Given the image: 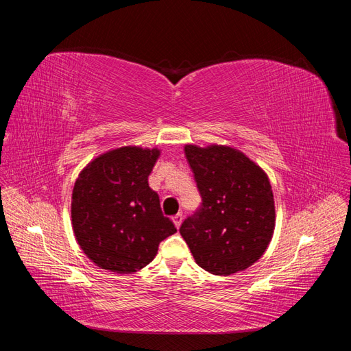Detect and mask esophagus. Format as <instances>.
Instances as JSON below:
<instances>
[{"mask_svg":"<svg viewBox=\"0 0 351 351\" xmlns=\"http://www.w3.org/2000/svg\"><path fill=\"white\" fill-rule=\"evenodd\" d=\"M173 222H174V226H176L177 228H180V226H182V222H183V215H182V214L174 215V217H173Z\"/></svg>","mask_w":351,"mask_h":351,"instance_id":"34e87169","label":"esophagus"}]
</instances>
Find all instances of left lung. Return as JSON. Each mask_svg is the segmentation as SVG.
I'll use <instances>...</instances> for the list:
<instances>
[{
	"label": "left lung",
	"mask_w": 351,
	"mask_h": 351,
	"mask_svg": "<svg viewBox=\"0 0 351 351\" xmlns=\"http://www.w3.org/2000/svg\"><path fill=\"white\" fill-rule=\"evenodd\" d=\"M202 206L184 219L180 234L196 263L215 275H231L259 261L275 228L269 178L234 147L186 145Z\"/></svg>",
	"instance_id": "8db88e82"
}]
</instances>
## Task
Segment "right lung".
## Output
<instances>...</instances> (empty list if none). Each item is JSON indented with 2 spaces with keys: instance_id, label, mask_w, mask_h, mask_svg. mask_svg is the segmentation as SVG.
<instances>
[{
  "instance_id": "right-lung-1",
  "label": "right lung",
  "mask_w": 351,
  "mask_h": 351,
  "mask_svg": "<svg viewBox=\"0 0 351 351\" xmlns=\"http://www.w3.org/2000/svg\"><path fill=\"white\" fill-rule=\"evenodd\" d=\"M158 147L121 146L84 167L71 195V226L97 267L133 274L152 262L164 239L177 232L149 187Z\"/></svg>"
}]
</instances>
